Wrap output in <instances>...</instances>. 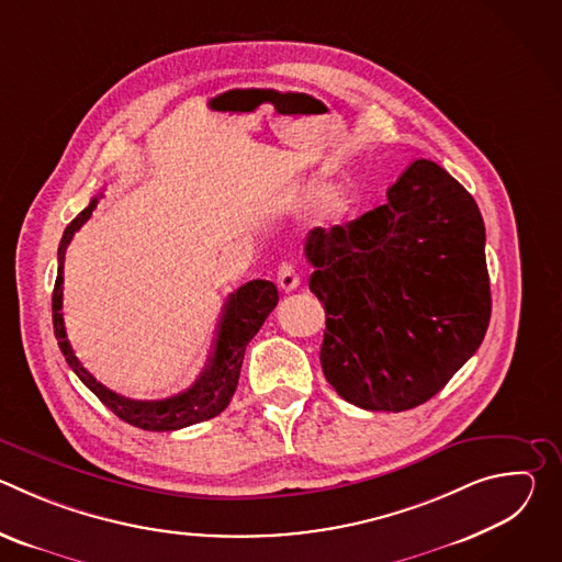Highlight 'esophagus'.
Here are the masks:
<instances>
[{"label":"esophagus","instance_id":"34e87169","mask_svg":"<svg viewBox=\"0 0 562 562\" xmlns=\"http://www.w3.org/2000/svg\"><path fill=\"white\" fill-rule=\"evenodd\" d=\"M276 282H278V286H280L284 293H289V291L297 289V286H300V273H297L295 265H291V262H282V265L278 267Z\"/></svg>","mask_w":562,"mask_h":562}]
</instances>
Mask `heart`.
I'll return each mask as SVG.
<instances>
[{
    "label": "heart",
    "mask_w": 562,
    "mask_h": 562,
    "mask_svg": "<svg viewBox=\"0 0 562 562\" xmlns=\"http://www.w3.org/2000/svg\"><path fill=\"white\" fill-rule=\"evenodd\" d=\"M329 191V187H325V184H317V187H313V193L315 195H325Z\"/></svg>",
    "instance_id": "b5f03b06"
}]
</instances>
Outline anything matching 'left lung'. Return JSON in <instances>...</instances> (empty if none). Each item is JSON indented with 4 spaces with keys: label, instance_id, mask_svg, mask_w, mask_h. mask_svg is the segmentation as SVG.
Returning <instances> with one entry per match:
<instances>
[{
    "label": "left lung",
    "instance_id": "left-lung-1",
    "mask_svg": "<svg viewBox=\"0 0 562 562\" xmlns=\"http://www.w3.org/2000/svg\"><path fill=\"white\" fill-rule=\"evenodd\" d=\"M308 289L325 304L319 362L347 403L407 412L477 351L492 293L475 200L431 159H416L386 204L313 228Z\"/></svg>",
    "mask_w": 562,
    "mask_h": 562
}]
</instances>
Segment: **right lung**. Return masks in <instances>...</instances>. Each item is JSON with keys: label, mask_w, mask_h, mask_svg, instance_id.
Instances as JSON below:
<instances>
[{"label": "right lung", "mask_w": 562, "mask_h": 562, "mask_svg": "<svg viewBox=\"0 0 562 562\" xmlns=\"http://www.w3.org/2000/svg\"><path fill=\"white\" fill-rule=\"evenodd\" d=\"M102 195H95L91 204L79 213L64 231L57 249V278L53 289V329L68 367L82 380L102 403L124 423L144 431H176L202 420L215 418L226 409L235 393L239 369H243L245 349L265 325V319L278 304V289L269 280H251L228 295L217 325L213 351L209 362L193 386L171 395L167 400H131L98 382L77 360L64 327L61 297H64V258L75 231L91 217Z\"/></svg>", "instance_id": "obj_1"}]
</instances>
